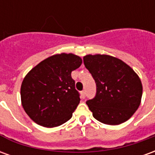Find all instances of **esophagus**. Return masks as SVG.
Masks as SVG:
<instances>
[{
	"label": "esophagus",
	"instance_id": "1",
	"mask_svg": "<svg viewBox=\"0 0 155 155\" xmlns=\"http://www.w3.org/2000/svg\"><path fill=\"white\" fill-rule=\"evenodd\" d=\"M81 96L82 99H84V97H85V91H82L81 92Z\"/></svg>",
	"mask_w": 155,
	"mask_h": 155
}]
</instances>
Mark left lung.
Here are the masks:
<instances>
[{"label": "left lung", "instance_id": "1", "mask_svg": "<svg viewBox=\"0 0 155 155\" xmlns=\"http://www.w3.org/2000/svg\"><path fill=\"white\" fill-rule=\"evenodd\" d=\"M83 60L96 84L95 96L86 101L94 119L110 125L125 122L141 101L143 87L138 74L124 61L107 54H87Z\"/></svg>", "mask_w": 155, "mask_h": 155}]
</instances>
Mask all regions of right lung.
I'll use <instances>...</instances> for the list:
<instances>
[{
	"label": "right lung",
	"mask_w": 155,
	"mask_h": 155,
	"mask_svg": "<svg viewBox=\"0 0 155 155\" xmlns=\"http://www.w3.org/2000/svg\"><path fill=\"white\" fill-rule=\"evenodd\" d=\"M82 64L74 54H58L42 61L25 75L21 87L22 106L41 126H59L72 117L80 94L71 72Z\"/></svg>",
	"instance_id": "obj_1"
}]
</instances>
